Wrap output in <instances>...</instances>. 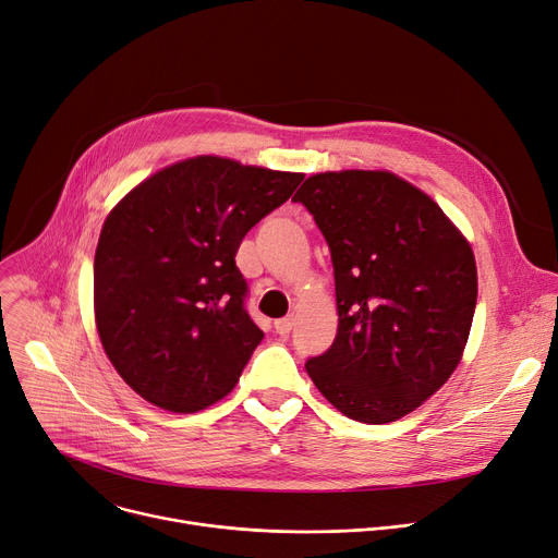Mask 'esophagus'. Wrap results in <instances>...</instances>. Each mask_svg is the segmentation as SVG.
Instances as JSON below:
<instances>
[{
	"label": "esophagus",
	"mask_w": 558,
	"mask_h": 558,
	"mask_svg": "<svg viewBox=\"0 0 558 558\" xmlns=\"http://www.w3.org/2000/svg\"><path fill=\"white\" fill-rule=\"evenodd\" d=\"M274 328H276V332H278L280 337H287V335L291 332V328H294V316H284V318H278L276 324H274Z\"/></svg>",
	"instance_id": "34e87169"
}]
</instances>
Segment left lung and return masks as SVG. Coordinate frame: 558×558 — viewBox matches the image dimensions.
<instances>
[{
  "mask_svg": "<svg viewBox=\"0 0 558 558\" xmlns=\"http://www.w3.org/2000/svg\"><path fill=\"white\" fill-rule=\"evenodd\" d=\"M291 201L330 246L339 312L335 343L305 368L343 416L393 423L461 362L477 305L473 248L391 171L314 173Z\"/></svg>",
  "mask_w": 558,
  "mask_h": 558,
  "instance_id": "left-lung-1",
  "label": "left lung"
}]
</instances>
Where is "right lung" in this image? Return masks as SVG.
Masks as SVG:
<instances>
[{"label":"right lung","mask_w":558,"mask_h":558,"mask_svg":"<svg viewBox=\"0 0 558 558\" xmlns=\"http://www.w3.org/2000/svg\"><path fill=\"white\" fill-rule=\"evenodd\" d=\"M303 173L198 156L142 181L110 210L95 253V320L124 383L194 414L228 396L264 332L234 255Z\"/></svg>","instance_id":"obj_1"}]
</instances>
